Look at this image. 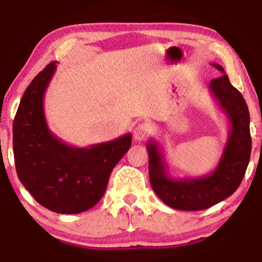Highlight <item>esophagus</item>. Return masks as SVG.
I'll return each mask as SVG.
<instances>
[{
    "mask_svg": "<svg viewBox=\"0 0 262 262\" xmlns=\"http://www.w3.org/2000/svg\"><path fill=\"white\" fill-rule=\"evenodd\" d=\"M149 128L146 127L145 124H139L138 127H135L133 132V137L135 140H144L146 137H148Z\"/></svg>",
    "mask_w": 262,
    "mask_h": 262,
    "instance_id": "obj_1",
    "label": "esophagus"
}]
</instances>
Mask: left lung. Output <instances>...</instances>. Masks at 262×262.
Returning a JSON list of instances; mask_svg holds the SVG:
<instances>
[{
    "instance_id": "obj_1",
    "label": "left lung",
    "mask_w": 262,
    "mask_h": 262,
    "mask_svg": "<svg viewBox=\"0 0 262 262\" xmlns=\"http://www.w3.org/2000/svg\"><path fill=\"white\" fill-rule=\"evenodd\" d=\"M212 66L223 75L210 81L208 90L229 124L228 140L215 169L201 177H172L160 144L155 139L146 144L151 187L171 208L202 210L222 202L239 187L250 160V114L246 102L224 69L215 62Z\"/></svg>"
}]
</instances>
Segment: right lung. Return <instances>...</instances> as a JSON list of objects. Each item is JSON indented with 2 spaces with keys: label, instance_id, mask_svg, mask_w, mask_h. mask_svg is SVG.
<instances>
[{
  "label": "right lung",
  "instance_id": "1",
  "mask_svg": "<svg viewBox=\"0 0 262 262\" xmlns=\"http://www.w3.org/2000/svg\"><path fill=\"white\" fill-rule=\"evenodd\" d=\"M56 70L50 62L27 87L13 122V154L19 181L39 204L60 214L92 208L104 194L113 167L132 145V134L86 148L52 133L44 96Z\"/></svg>",
  "mask_w": 262,
  "mask_h": 262
}]
</instances>
